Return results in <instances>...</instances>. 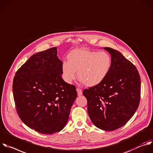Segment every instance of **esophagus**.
Instances as JSON below:
<instances>
[{
  "mask_svg": "<svg viewBox=\"0 0 153 153\" xmlns=\"http://www.w3.org/2000/svg\"><path fill=\"white\" fill-rule=\"evenodd\" d=\"M76 91H77V94L78 96H81L82 94V90L81 88H76Z\"/></svg>",
  "mask_w": 153,
  "mask_h": 153,
  "instance_id": "1",
  "label": "esophagus"
}]
</instances>
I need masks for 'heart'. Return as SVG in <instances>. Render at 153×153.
I'll return each instance as SVG.
<instances>
[{"mask_svg":"<svg viewBox=\"0 0 153 153\" xmlns=\"http://www.w3.org/2000/svg\"><path fill=\"white\" fill-rule=\"evenodd\" d=\"M68 62L62 65V75L67 82H71L76 76L87 87H94L101 83L110 73L112 58L105 51L76 49L67 56Z\"/></svg>","mask_w":153,"mask_h":153,"instance_id":"obj_1","label":"heart"}]
</instances>
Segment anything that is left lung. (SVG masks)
Instances as JSON below:
<instances>
[{"instance_id": "obj_1", "label": "left lung", "mask_w": 153, "mask_h": 153, "mask_svg": "<svg viewBox=\"0 0 153 153\" xmlns=\"http://www.w3.org/2000/svg\"><path fill=\"white\" fill-rule=\"evenodd\" d=\"M112 58L111 69L100 84L84 89L89 117L98 128L113 131L124 126L137 110L140 78L136 66L119 51L105 47Z\"/></svg>"}]
</instances>
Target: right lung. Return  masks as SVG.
I'll return each mask as SVG.
<instances>
[{
    "label": "right lung",
    "instance_id": "obj_1",
    "mask_svg": "<svg viewBox=\"0 0 153 153\" xmlns=\"http://www.w3.org/2000/svg\"><path fill=\"white\" fill-rule=\"evenodd\" d=\"M56 55L54 47L32 55L13 79L19 117L27 127L42 134H51L65 127L77 97L76 87L62 78L63 63Z\"/></svg>",
    "mask_w": 153,
    "mask_h": 153
}]
</instances>
